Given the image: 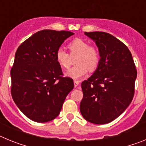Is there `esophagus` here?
Listing matches in <instances>:
<instances>
[{
    "label": "esophagus",
    "instance_id": "34e87169",
    "mask_svg": "<svg viewBox=\"0 0 146 146\" xmlns=\"http://www.w3.org/2000/svg\"><path fill=\"white\" fill-rule=\"evenodd\" d=\"M74 87H77V86H79L80 81H78V80H74Z\"/></svg>",
    "mask_w": 146,
    "mask_h": 146
}]
</instances>
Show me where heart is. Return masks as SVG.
Returning a JSON list of instances; mask_svg holds the SVG:
<instances>
[{
	"mask_svg": "<svg viewBox=\"0 0 146 146\" xmlns=\"http://www.w3.org/2000/svg\"><path fill=\"white\" fill-rule=\"evenodd\" d=\"M70 51L69 55L62 48H58L55 52V59L58 64L64 69H69L71 65V56H77L74 67L66 73L67 77L72 79H80L88 73V69L94 71L96 69L100 62V55L97 50L89 44L86 41L76 38L68 45Z\"/></svg>",
	"mask_w": 146,
	"mask_h": 146,
	"instance_id": "1",
	"label": "heart"
}]
</instances>
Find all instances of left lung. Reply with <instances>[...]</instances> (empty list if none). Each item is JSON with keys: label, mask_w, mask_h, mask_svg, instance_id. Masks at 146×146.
Masks as SVG:
<instances>
[{"label": "left lung", "mask_w": 146, "mask_h": 146, "mask_svg": "<svg viewBox=\"0 0 146 146\" xmlns=\"http://www.w3.org/2000/svg\"><path fill=\"white\" fill-rule=\"evenodd\" d=\"M99 48L96 70L81 84L83 97L80 105L82 117L95 124H105L121 115L135 94L137 69L126 45L105 32H85Z\"/></svg>", "instance_id": "left-lung-1"}]
</instances>
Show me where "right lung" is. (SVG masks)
Here are the masks:
<instances>
[{
    "label": "right lung",
    "mask_w": 146,
    "mask_h": 146,
    "mask_svg": "<svg viewBox=\"0 0 146 146\" xmlns=\"http://www.w3.org/2000/svg\"><path fill=\"white\" fill-rule=\"evenodd\" d=\"M74 33L42 30L17 50L11 69L12 99L28 118L38 123L55 119L74 88L70 77H63L55 52Z\"/></svg>",
    "instance_id": "right-lung-1"
}]
</instances>
